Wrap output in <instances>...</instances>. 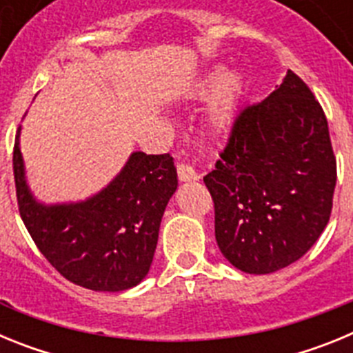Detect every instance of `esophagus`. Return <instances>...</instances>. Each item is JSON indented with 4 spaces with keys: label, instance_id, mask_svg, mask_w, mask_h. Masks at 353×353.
I'll list each match as a JSON object with an SVG mask.
<instances>
[{
    "label": "esophagus",
    "instance_id": "34e87169",
    "mask_svg": "<svg viewBox=\"0 0 353 353\" xmlns=\"http://www.w3.org/2000/svg\"><path fill=\"white\" fill-rule=\"evenodd\" d=\"M176 171H179V179L182 180V182H194V180L199 179L198 171H196L194 166H191V164H180V166L176 168Z\"/></svg>",
    "mask_w": 353,
    "mask_h": 353
}]
</instances>
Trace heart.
<instances>
[{"mask_svg": "<svg viewBox=\"0 0 353 353\" xmlns=\"http://www.w3.org/2000/svg\"><path fill=\"white\" fill-rule=\"evenodd\" d=\"M214 92L216 95L208 109L207 127L214 136H221L232 129L235 121L236 109L244 95V79L236 72H208L194 84L191 97L198 101H207Z\"/></svg>", "mask_w": 353, "mask_h": 353, "instance_id": "1", "label": "heart"}]
</instances>
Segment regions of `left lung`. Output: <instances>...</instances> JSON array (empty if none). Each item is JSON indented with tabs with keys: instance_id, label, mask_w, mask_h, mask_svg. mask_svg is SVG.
Masks as SVG:
<instances>
[{
	"instance_id": "left-lung-1",
	"label": "left lung",
	"mask_w": 353,
	"mask_h": 353,
	"mask_svg": "<svg viewBox=\"0 0 353 353\" xmlns=\"http://www.w3.org/2000/svg\"><path fill=\"white\" fill-rule=\"evenodd\" d=\"M203 182L217 245L242 272H276L313 248L332 210L336 157L322 105L295 72L242 109Z\"/></svg>"
}]
</instances>
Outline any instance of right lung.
Listing matches in <instances>:
<instances>
[{"mask_svg": "<svg viewBox=\"0 0 353 353\" xmlns=\"http://www.w3.org/2000/svg\"><path fill=\"white\" fill-rule=\"evenodd\" d=\"M15 134L19 214L31 239L65 279L95 292H123L148 274L162 214L176 191L170 154L134 152L117 179L86 201L42 205L30 192Z\"/></svg>", "mask_w": 353, "mask_h": 353, "instance_id": "add662e5", "label": "right lung"}]
</instances>
